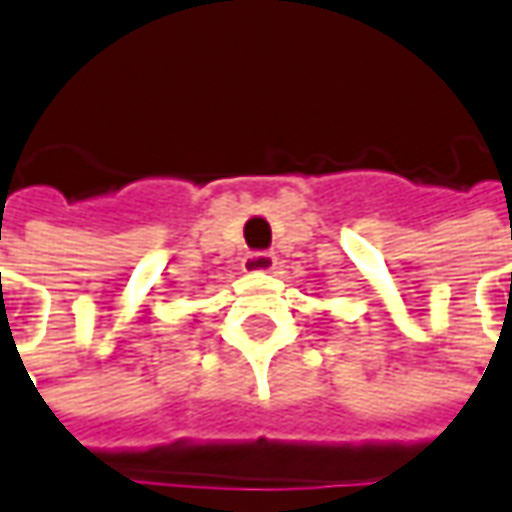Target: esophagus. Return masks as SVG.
<instances>
[{
  "instance_id": "34e87169",
  "label": "esophagus",
  "mask_w": 512,
  "mask_h": 512,
  "mask_svg": "<svg viewBox=\"0 0 512 512\" xmlns=\"http://www.w3.org/2000/svg\"><path fill=\"white\" fill-rule=\"evenodd\" d=\"M274 266H277V257L271 252H252L243 257V271H249V274H271Z\"/></svg>"
}]
</instances>
